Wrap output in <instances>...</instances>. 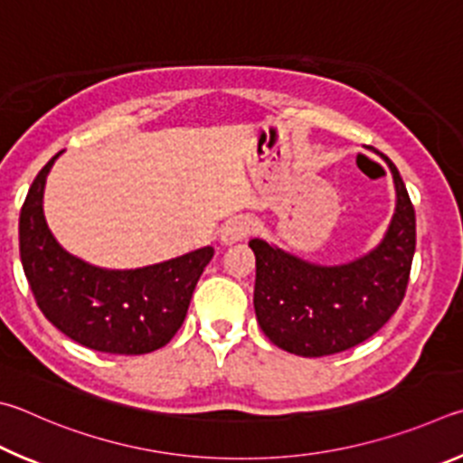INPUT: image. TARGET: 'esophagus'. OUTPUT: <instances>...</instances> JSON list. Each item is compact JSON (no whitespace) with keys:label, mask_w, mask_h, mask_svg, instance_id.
Listing matches in <instances>:
<instances>
[{"label":"esophagus","mask_w":463,"mask_h":463,"mask_svg":"<svg viewBox=\"0 0 463 463\" xmlns=\"http://www.w3.org/2000/svg\"><path fill=\"white\" fill-rule=\"evenodd\" d=\"M250 233V222L248 217H233L223 225L222 230V244L232 246L244 240Z\"/></svg>","instance_id":"obj_1"}]
</instances>
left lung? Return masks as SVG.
<instances>
[{"label": "left lung", "mask_w": 463, "mask_h": 463, "mask_svg": "<svg viewBox=\"0 0 463 463\" xmlns=\"http://www.w3.org/2000/svg\"><path fill=\"white\" fill-rule=\"evenodd\" d=\"M396 209L384 240L366 256L339 266L301 260L254 238V309L280 350L321 358L366 342L399 309L415 254V207L392 160Z\"/></svg>", "instance_id": "left-lung-1"}]
</instances>
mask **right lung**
I'll use <instances>...</instances> for the list:
<instances>
[{
	"label": "right lung",
	"mask_w": 463,
	"mask_h": 463,
	"mask_svg": "<svg viewBox=\"0 0 463 463\" xmlns=\"http://www.w3.org/2000/svg\"><path fill=\"white\" fill-rule=\"evenodd\" d=\"M59 156L40 170L20 211V258L38 309L91 350L124 355L158 350L181 329L213 248L136 270L97 269L69 254L48 230L43 211L46 176Z\"/></svg>",
	"instance_id": "obj_1"
}]
</instances>
